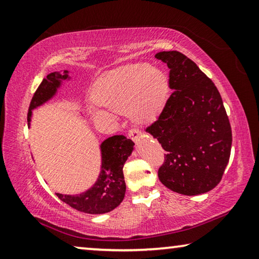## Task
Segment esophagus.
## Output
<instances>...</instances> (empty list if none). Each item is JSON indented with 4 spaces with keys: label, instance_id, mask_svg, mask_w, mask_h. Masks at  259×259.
Listing matches in <instances>:
<instances>
[{
    "label": "esophagus",
    "instance_id": "34e87169",
    "mask_svg": "<svg viewBox=\"0 0 259 259\" xmlns=\"http://www.w3.org/2000/svg\"><path fill=\"white\" fill-rule=\"evenodd\" d=\"M140 136H142V133L138 129H131L129 131V137L134 140V142H138Z\"/></svg>",
    "mask_w": 259,
    "mask_h": 259
}]
</instances>
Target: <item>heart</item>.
Returning a JSON list of instances; mask_svg holds the SVG:
<instances>
[{
  "mask_svg": "<svg viewBox=\"0 0 259 259\" xmlns=\"http://www.w3.org/2000/svg\"><path fill=\"white\" fill-rule=\"evenodd\" d=\"M169 93L168 77L150 64L125 65L103 74L90 88V97L99 108L91 115L108 117L107 111L126 112L131 121L146 123L154 120Z\"/></svg>",
  "mask_w": 259,
  "mask_h": 259,
  "instance_id": "b5f03b06",
  "label": "heart"
}]
</instances>
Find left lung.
<instances>
[{
  "label": "left lung",
  "instance_id": "8db88e82",
  "mask_svg": "<svg viewBox=\"0 0 259 259\" xmlns=\"http://www.w3.org/2000/svg\"><path fill=\"white\" fill-rule=\"evenodd\" d=\"M155 58L168 65L174 91L146 129L166 152L159 179L179 194H203L218 185L230 160L232 130L224 104L213 82L185 55L162 51Z\"/></svg>",
  "mask_w": 259,
  "mask_h": 259
}]
</instances>
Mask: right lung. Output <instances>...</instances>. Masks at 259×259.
<instances>
[{"instance_id":"add662e5","label":"right lung","mask_w":259,"mask_h":259,"mask_svg":"<svg viewBox=\"0 0 259 259\" xmlns=\"http://www.w3.org/2000/svg\"><path fill=\"white\" fill-rule=\"evenodd\" d=\"M71 78L67 69L50 73L43 78L29 105L28 126L32 122L34 109L54 99L64 84V81H71ZM134 145L133 140L125 138L124 136H113L105 139L99 146L102 163L98 178L94 185L80 194L57 193V196L69 207L81 212L102 214L112 211L124 199L126 187L123 165L133 153Z\"/></svg>"}]
</instances>
